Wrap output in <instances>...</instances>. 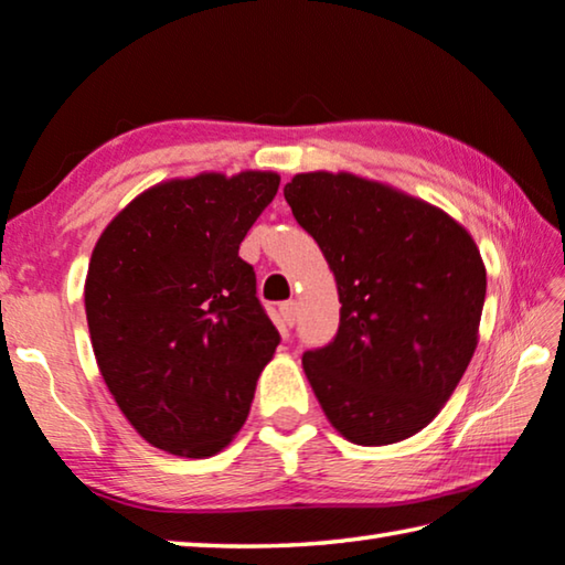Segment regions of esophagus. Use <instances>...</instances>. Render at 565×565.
Here are the masks:
<instances>
[{
  "mask_svg": "<svg viewBox=\"0 0 565 565\" xmlns=\"http://www.w3.org/2000/svg\"><path fill=\"white\" fill-rule=\"evenodd\" d=\"M279 315H281V321L286 327H294V324H297V303L284 301L279 307Z\"/></svg>",
  "mask_w": 565,
  "mask_h": 565,
  "instance_id": "34e87169",
  "label": "esophagus"
}]
</instances>
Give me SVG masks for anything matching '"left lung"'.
I'll use <instances>...</instances> for the list:
<instances>
[{
  "label": "left lung",
  "mask_w": 565,
  "mask_h": 565,
  "mask_svg": "<svg viewBox=\"0 0 565 565\" xmlns=\"http://www.w3.org/2000/svg\"><path fill=\"white\" fill-rule=\"evenodd\" d=\"M339 289V329L303 352L329 423L356 445L419 433L450 399L478 344L486 266L460 223L352 173H301L284 188Z\"/></svg>",
  "instance_id": "left-lung-1"
}]
</instances>
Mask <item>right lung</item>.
I'll return each mask as SVG.
<instances>
[{"label":"right lung","instance_id":"obj_1","mask_svg":"<svg viewBox=\"0 0 565 565\" xmlns=\"http://www.w3.org/2000/svg\"><path fill=\"white\" fill-rule=\"evenodd\" d=\"M281 178L201 173L140 193L89 258L85 311L110 395L140 437L211 458L246 423L281 337L238 246Z\"/></svg>","mask_w":565,"mask_h":565}]
</instances>
